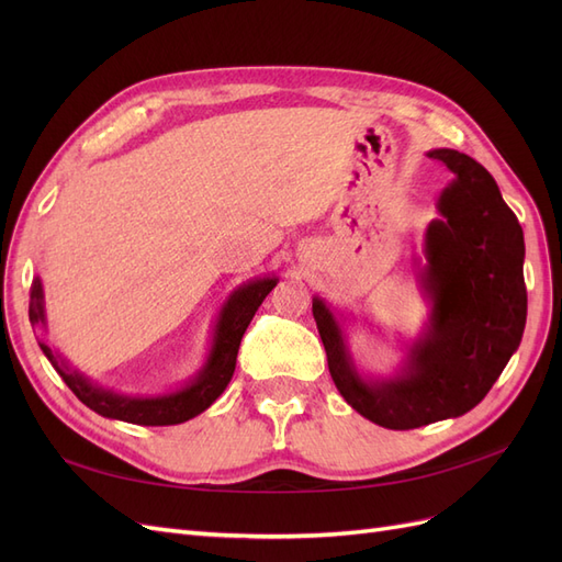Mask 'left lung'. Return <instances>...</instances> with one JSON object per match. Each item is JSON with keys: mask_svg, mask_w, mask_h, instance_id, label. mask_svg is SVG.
<instances>
[{"mask_svg": "<svg viewBox=\"0 0 562 562\" xmlns=\"http://www.w3.org/2000/svg\"><path fill=\"white\" fill-rule=\"evenodd\" d=\"M454 180L438 196V215L424 234L417 281L431 312L422 335L405 347L396 375L366 378L356 368L342 314L318 295L312 312L330 378L342 398L384 429H417L479 405L518 349L527 293L525 241L485 168L457 149H431Z\"/></svg>", "mask_w": 562, "mask_h": 562, "instance_id": "1", "label": "left lung"}]
</instances>
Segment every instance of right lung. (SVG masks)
<instances>
[{
	"label": "right lung",
	"mask_w": 562,
	"mask_h": 562,
	"mask_svg": "<svg viewBox=\"0 0 562 562\" xmlns=\"http://www.w3.org/2000/svg\"><path fill=\"white\" fill-rule=\"evenodd\" d=\"M279 283L277 277H262L250 279L227 297V302L220 310V316L213 328L211 349L206 356V363L201 366L196 375L184 382L180 389L168 391V394L155 396H138V394H119L114 389L100 386L91 382L79 370H72L58 351L50 349L40 339V347L44 351L50 366L56 368L63 382L72 389V394L91 407L93 413L122 419L128 424H140V427H168V424H182L201 415L206 407L215 403V398L227 389L234 368H236V353H239L241 337L252 321L255 312L269 295L271 288ZM30 323L32 326L46 328V312H44V285L42 279L35 277L30 288Z\"/></svg>",
	"instance_id": "1"
}]
</instances>
